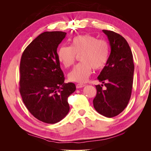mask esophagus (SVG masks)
Segmentation results:
<instances>
[{"label": "esophagus", "instance_id": "esophagus-1", "mask_svg": "<svg viewBox=\"0 0 151 151\" xmlns=\"http://www.w3.org/2000/svg\"><path fill=\"white\" fill-rule=\"evenodd\" d=\"M85 86V84H76V88H83V87Z\"/></svg>", "mask_w": 151, "mask_h": 151}]
</instances>
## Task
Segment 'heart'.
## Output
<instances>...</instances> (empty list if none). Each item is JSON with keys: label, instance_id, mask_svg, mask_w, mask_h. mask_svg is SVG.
<instances>
[{"label": "heart", "instance_id": "1", "mask_svg": "<svg viewBox=\"0 0 151 151\" xmlns=\"http://www.w3.org/2000/svg\"><path fill=\"white\" fill-rule=\"evenodd\" d=\"M109 46L106 40L86 34L75 36L70 46H61L57 51L59 62L65 67L74 64L76 55L81 61L68 74V79L77 83H85L91 74L92 68H103L108 61Z\"/></svg>", "mask_w": 151, "mask_h": 151}]
</instances>
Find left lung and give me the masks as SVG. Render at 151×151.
Returning <instances> with one entry per match:
<instances>
[{
    "label": "left lung",
    "mask_w": 151,
    "mask_h": 151,
    "mask_svg": "<svg viewBox=\"0 0 151 151\" xmlns=\"http://www.w3.org/2000/svg\"><path fill=\"white\" fill-rule=\"evenodd\" d=\"M103 32L108 36L111 53L98 79L106 89L103 90L100 85L96 86L97 94L93 99V105L99 114L111 118L122 113L129 102L134 64L131 49L126 40L112 31L103 29Z\"/></svg>",
    "instance_id": "1"
}]
</instances>
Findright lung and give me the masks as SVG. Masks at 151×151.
Returning a JSON list of instances; mask_svg holds the SVG:
<instances>
[{
  "mask_svg": "<svg viewBox=\"0 0 151 151\" xmlns=\"http://www.w3.org/2000/svg\"><path fill=\"white\" fill-rule=\"evenodd\" d=\"M66 33L46 31L37 36L22 54L19 91L26 107L38 120L56 123L69 111L68 97L76 89L64 83L57 50Z\"/></svg>",
  "mask_w": 151,
  "mask_h": 151,
  "instance_id": "obj_1",
  "label": "right lung"
}]
</instances>
